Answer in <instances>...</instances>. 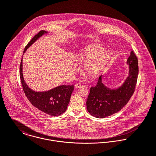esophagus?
Masks as SVG:
<instances>
[{
	"label": "esophagus",
	"mask_w": 156,
	"mask_h": 156,
	"mask_svg": "<svg viewBox=\"0 0 156 156\" xmlns=\"http://www.w3.org/2000/svg\"><path fill=\"white\" fill-rule=\"evenodd\" d=\"M82 86V84H80V83H77V84L75 85L74 87H75V88H80Z\"/></svg>",
	"instance_id": "esophagus-1"
}]
</instances>
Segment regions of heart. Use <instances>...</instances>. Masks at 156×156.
Listing matches in <instances>:
<instances>
[{
    "mask_svg": "<svg viewBox=\"0 0 156 156\" xmlns=\"http://www.w3.org/2000/svg\"><path fill=\"white\" fill-rule=\"evenodd\" d=\"M109 58V52L97 45L89 46L78 56L79 61L85 62L84 70L91 77H96L101 72Z\"/></svg>",
    "mask_w": 156,
    "mask_h": 156,
    "instance_id": "b5f03b06",
    "label": "heart"
}]
</instances>
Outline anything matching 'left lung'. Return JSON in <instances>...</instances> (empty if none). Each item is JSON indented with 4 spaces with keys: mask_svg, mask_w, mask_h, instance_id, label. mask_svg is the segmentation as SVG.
I'll return each mask as SVG.
<instances>
[{
    "mask_svg": "<svg viewBox=\"0 0 156 156\" xmlns=\"http://www.w3.org/2000/svg\"><path fill=\"white\" fill-rule=\"evenodd\" d=\"M129 66V76L123 84L116 89H111L102 82V76L97 85L90 88L87 101L89 113L98 118H104L121 110L133 94L139 73L138 61L132 50L127 59Z\"/></svg>",
    "mask_w": 156,
    "mask_h": 156,
    "instance_id": "obj_1",
    "label": "left lung"
}]
</instances>
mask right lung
<instances>
[{
	"label": "right lung",
	"mask_w": 156,
	"mask_h": 156,
	"mask_svg": "<svg viewBox=\"0 0 156 156\" xmlns=\"http://www.w3.org/2000/svg\"><path fill=\"white\" fill-rule=\"evenodd\" d=\"M47 32L41 30L25 47L23 53L40 37ZM23 58L20 66V77L23 91L31 104L41 111L50 116H59L67 110L74 85H61L44 92H36L30 89L26 83L23 75Z\"/></svg>",
	"instance_id": "1"
}]
</instances>
